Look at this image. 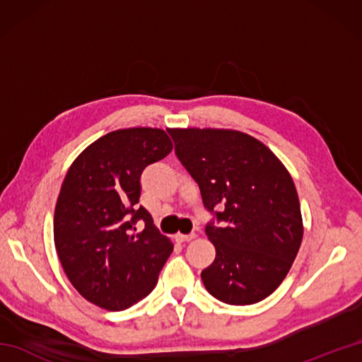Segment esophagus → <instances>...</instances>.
<instances>
[{"label":"esophagus","mask_w":362,"mask_h":362,"mask_svg":"<svg viewBox=\"0 0 362 362\" xmlns=\"http://www.w3.org/2000/svg\"><path fill=\"white\" fill-rule=\"evenodd\" d=\"M196 238V233H189V235H182V233H179V235H175V241H179V243H188V241H191V240H194Z\"/></svg>","instance_id":"obj_1"}]
</instances>
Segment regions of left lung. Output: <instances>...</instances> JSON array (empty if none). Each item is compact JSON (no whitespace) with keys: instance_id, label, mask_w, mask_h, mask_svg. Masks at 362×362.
Here are the masks:
<instances>
[{"instance_id":"1","label":"left lung","mask_w":362,"mask_h":362,"mask_svg":"<svg viewBox=\"0 0 362 362\" xmlns=\"http://www.w3.org/2000/svg\"><path fill=\"white\" fill-rule=\"evenodd\" d=\"M168 132L214 216L205 226L216 247V258L201 274L206 291L228 305L261 302L288 275L303 238L288 169L263 143L238 130Z\"/></svg>"}]
</instances>
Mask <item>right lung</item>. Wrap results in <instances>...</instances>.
<instances>
[{
    "label": "right lung",
    "instance_id": "add662e5",
    "mask_svg": "<svg viewBox=\"0 0 362 362\" xmlns=\"http://www.w3.org/2000/svg\"><path fill=\"white\" fill-rule=\"evenodd\" d=\"M171 151L161 129L115 130L91 143L65 175L54 211L57 255L79 294L104 310H126L148 296L174 249L138 206L141 173Z\"/></svg>",
    "mask_w": 362,
    "mask_h": 362
}]
</instances>
